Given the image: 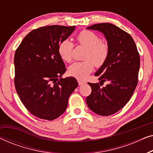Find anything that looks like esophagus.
Wrapping results in <instances>:
<instances>
[{
    "label": "esophagus",
    "instance_id": "34e87169",
    "mask_svg": "<svg viewBox=\"0 0 153 153\" xmlns=\"http://www.w3.org/2000/svg\"><path fill=\"white\" fill-rule=\"evenodd\" d=\"M78 83L79 85H82L83 84H85V83H86V82L84 81H82V80H80V79H78Z\"/></svg>",
    "mask_w": 153,
    "mask_h": 153
}]
</instances>
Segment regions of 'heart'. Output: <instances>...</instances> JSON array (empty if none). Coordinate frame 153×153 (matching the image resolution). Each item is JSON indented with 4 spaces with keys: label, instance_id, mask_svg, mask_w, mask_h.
I'll return each mask as SVG.
<instances>
[{
    "label": "heart",
    "instance_id": "1",
    "mask_svg": "<svg viewBox=\"0 0 153 153\" xmlns=\"http://www.w3.org/2000/svg\"><path fill=\"white\" fill-rule=\"evenodd\" d=\"M81 45L87 48L84 55V61L75 62L69 68V74L79 79H85L94 69L105 63L108 56V47L101 42L100 37L90 30H83L76 37ZM74 44L69 39H64L59 44L58 53L64 61L70 62L72 59Z\"/></svg>",
    "mask_w": 153,
    "mask_h": 153
}]
</instances>
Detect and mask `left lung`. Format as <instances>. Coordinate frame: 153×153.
Returning a JSON list of instances; mask_svg holds the SVG:
<instances>
[{
  "mask_svg": "<svg viewBox=\"0 0 153 153\" xmlns=\"http://www.w3.org/2000/svg\"><path fill=\"white\" fill-rule=\"evenodd\" d=\"M103 33L108 47L105 63L95 74L101 82H108L105 87L98 83H88L91 94L86 97L90 109L100 116H110L120 111L129 101L138 83L140 57L131 35L109 23L87 27Z\"/></svg>",
  "mask_w": 153,
  "mask_h": 153,
  "instance_id": "8db88e82",
  "label": "left lung"
}]
</instances>
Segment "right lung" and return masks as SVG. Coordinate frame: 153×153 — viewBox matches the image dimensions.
<instances>
[{
  "instance_id": "obj_1",
  "label": "right lung",
  "mask_w": 153,
  "mask_h": 153,
  "mask_svg": "<svg viewBox=\"0 0 153 153\" xmlns=\"http://www.w3.org/2000/svg\"><path fill=\"white\" fill-rule=\"evenodd\" d=\"M74 30L75 26L40 27L29 33L16 50V93L25 107L37 118L52 120L61 116L78 86L74 77L61 78L66 69L58 51L59 44Z\"/></svg>"
}]
</instances>
